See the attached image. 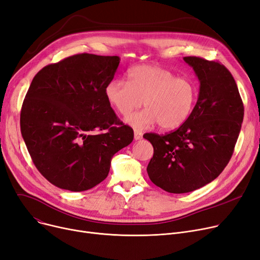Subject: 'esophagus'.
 I'll return each instance as SVG.
<instances>
[{
	"instance_id": "esophagus-1",
	"label": "esophagus",
	"mask_w": 260,
	"mask_h": 260,
	"mask_svg": "<svg viewBox=\"0 0 260 260\" xmlns=\"http://www.w3.org/2000/svg\"><path fill=\"white\" fill-rule=\"evenodd\" d=\"M142 138H143V133L139 130H135L134 131V140L139 141V140H142Z\"/></svg>"
}]
</instances>
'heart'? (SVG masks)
Returning <instances> with one entry per match:
<instances>
[{
  "label": "heart",
  "mask_w": 260,
  "mask_h": 260,
  "mask_svg": "<svg viewBox=\"0 0 260 260\" xmlns=\"http://www.w3.org/2000/svg\"><path fill=\"white\" fill-rule=\"evenodd\" d=\"M106 97L117 112L126 116L133 110L146 107L127 118L137 129L158 122L166 130L176 129L186 121L196 107L199 86L189 77L157 66H138L128 72V81L113 79L105 89Z\"/></svg>",
  "instance_id": "obj_1"
}]
</instances>
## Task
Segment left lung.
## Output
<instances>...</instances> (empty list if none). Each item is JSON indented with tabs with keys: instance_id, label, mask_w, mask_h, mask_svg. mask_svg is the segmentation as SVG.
I'll list each match as a JSON object with an SVG mask.
<instances>
[{
	"instance_id": "left-lung-1",
	"label": "left lung",
	"mask_w": 260,
	"mask_h": 260,
	"mask_svg": "<svg viewBox=\"0 0 260 260\" xmlns=\"http://www.w3.org/2000/svg\"><path fill=\"white\" fill-rule=\"evenodd\" d=\"M183 59L200 81L190 117L164 135L144 134L153 146L148 176L156 186L171 193L193 191L223 171L233 155L244 114L236 81L223 64L194 56Z\"/></svg>"
}]
</instances>
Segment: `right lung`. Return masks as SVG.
I'll return each instance as SVG.
<instances>
[{"label":"right lung","instance_id":"1","mask_svg":"<svg viewBox=\"0 0 260 260\" xmlns=\"http://www.w3.org/2000/svg\"><path fill=\"white\" fill-rule=\"evenodd\" d=\"M118 56L77 54L40 70L21 109V133L37 169L55 186L83 191L103 182L133 141L108 102Z\"/></svg>","mask_w":260,"mask_h":260}]
</instances>
